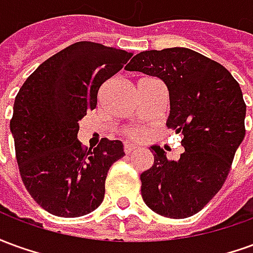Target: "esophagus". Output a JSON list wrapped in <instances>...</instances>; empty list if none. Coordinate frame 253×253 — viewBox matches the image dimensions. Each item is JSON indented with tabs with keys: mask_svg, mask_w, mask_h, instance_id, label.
I'll return each mask as SVG.
<instances>
[{
	"mask_svg": "<svg viewBox=\"0 0 253 253\" xmlns=\"http://www.w3.org/2000/svg\"><path fill=\"white\" fill-rule=\"evenodd\" d=\"M135 149H137V146L130 142H126V145H125V152H126V153H131V152H134Z\"/></svg>",
	"mask_w": 253,
	"mask_h": 253,
	"instance_id": "esophagus-1",
	"label": "esophagus"
}]
</instances>
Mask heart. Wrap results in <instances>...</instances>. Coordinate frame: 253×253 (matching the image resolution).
Wrapping results in <instances>:
<instances>
[{
    "instance_id": "b5f03b06",
    "label": "heart",
    "mask_w": 253,
    "mask_h": 253,
    "mask_svg": "<svg viewBox=\"0 0 253 253\" xmlns=\"http://www.w3.org/2000/svg\"><path fill=\"white\" fill-rule=\"evenodd\" d=\"M128 135L131 138H141L143 135V132L141 130H130L128 131Z\"/></svg>"
}]
</instances>
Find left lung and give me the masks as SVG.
<instances>
[{
	"mask_svg": "<svg viewBox=\"0 0 253 253\" xmlns=\"http://www.w3.org/2000/svg\"><path fill=\"white\" fill-rule=\"evenodd\" d=\"M125 69L167 85V126L183 135L184 153L177 161L150 146L154 163L141 173L143 202L164 217H191L221 190L245 137L241 88L221 63L186 47L139 52Z\"/></svg>",
	"mask_w": 253,
	"mask_h": 253,
	"instance_id": "left-lung-1",
	"label": "left lung"
}]
</instances>
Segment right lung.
I'll return each instance as SVG.
<instances>
[{
  "instance_id": "1",
  "label": "right lung",
  "mask_w": 253,
  "mask_h": 253,
  "mask_svg": "<svg viewBox=\"0 0 253 253\" xmlns=\"http://www.w3.org/2000/svg\"><path fill=\"white\" fill-rule=\"evenodd\" d=\"M132 52L77 42L42 63L14 99L10 132L20 175L31 196L58 217H81L104 199L111 165L125 156L122 141L96 148L78 141V122L96 108L101 84Z\"/></svg>"
}]
</instances>
